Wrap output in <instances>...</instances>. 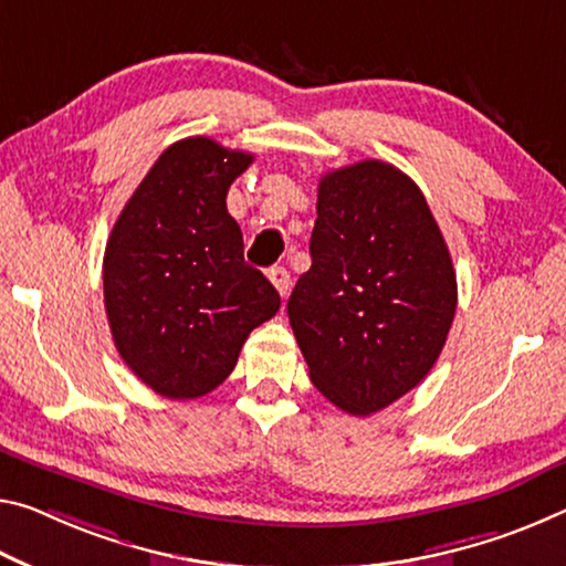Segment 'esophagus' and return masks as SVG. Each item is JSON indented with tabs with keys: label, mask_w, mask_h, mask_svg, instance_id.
I'll list each match as a JSON object with an SVG mask.
<instances>
[{
	"label": "esophagus",
	"mask_w": 566,
	"mask_h": 566,
	"mask_svg": "<svg viewBox=\"0 0 566 566\" xmlns=\"http://www.w3.org/2000/svg\"><path fill=\"white\" fill-rule=\"evenodd\" d=\"M269 282H272L276 286V292H280V297H286L290 294V286H292V280H290V272H286L284 266H272L266 272Z\"/></svg>",
	"instance_id": "34e87169"
}]
</instances>
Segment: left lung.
Segmentation results:
<instances>
[{
    "label": "left lung",
    "instance_id": "left-lung-1",
    "mask_svg": "<svg viewBox=\"0 0 566 566\" xmlns=\"http://www.w3.org/2000/svg\"><path fill=\"white\" fill-rule=\"evenodd\" d=\"M310 254L286 302L310 380L353 416L388 408L436 365L459 302L426 196L382 160L329 170Z\"/></svg>",
    "mask_w": 566,
    "mask_h": 566
}]
</instances>
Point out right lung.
I'll list each match as a JSON object with an SVG mask.
<instances>
[{
	"mask_svg": "<svg viewBox=\"0 0 566 566\" xmlns=\"http://www.w3.org/2000/svg\"><path fill=\"white\" fill-rule=\"evenodd\" d=\"M254 156L196 136L168 146L120 211L103 259L105 312L125 365L170 400L229 378L280 292L244 262L229 186Z\"/></svg>",
	"mask_w": 566,
	"mask_h": 566,
	"instance_id": "add662e5",
	"label": "right lung"
}]
</instances>
